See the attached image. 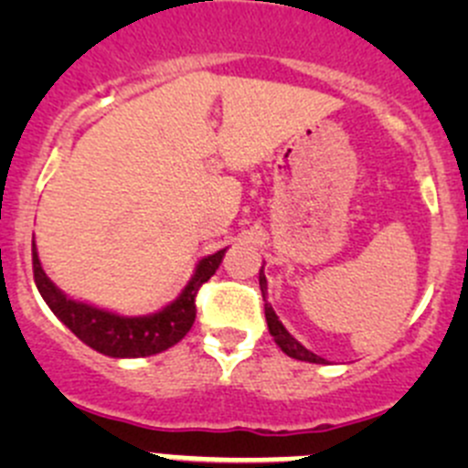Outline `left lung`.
I'll return each mask as SVG.
<instances>
[{
  "label": "left lung",
  "mask_w": 468,
  "mask_h": 468,
  "mask_svg": "<svg viewBox=\"0 0 468 468\" xmlns=\"http://www.w3.org/2000/svg\"><path fill=\"white\" fill-rule=\"evenodd\" d=\"M264 269V267H262ZM261 269V292H262V299L264 294H267V278H264V271ZM264 317H267V325H269V333H271L273 342L281 346V351L285 353V356L294 357V360H303V362H314V365H325L324 357L314 356L313 351H308V348L303 346L301 342H296L294 337H292L290 333L285 330V325L278 322L276 313H273L271 305L264 301Z\"/></svg>",
  "instance_id": "left-lung-1"
}]
</instances>
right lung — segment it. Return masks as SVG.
I'll return each instance as SVG.
<instances>
[{
	"instance_id": "add662e5",
	"label": "right lung",
	"mask_w": 468,
	"mask_h": 468,
	"mask_svg": "<svg viewBox=\"0 0 468 468\" xmlns=\"http://www.w3.org/2000/svg\"><path fill=\"white\" fill-rule=\"evenodd\" d=\"M224 253L226 249H221L204 258L197 264L195 276L178 294V299L165 305L160 313L144 314V317H122V314L69 299L42 271L36 244H33V281L51 313L90 348L111 357H146L167 351L169 346L186 337L197 319V292L217 271Z\"/></svg>"
}]
</instances>
